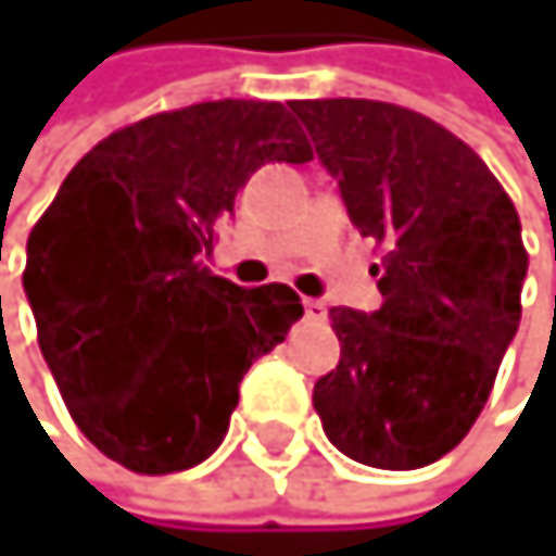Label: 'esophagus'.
<instances>
[{"label":"esophagus","mask_w":556,"mask_h":556,"mask_svg":"<svg viewBox=\"0 0 556 556\" xmlns=\"http://www.w3.org/2000/svg\"><path fill=\"white\" fill-rule=\"evenodd\" d=\"M303 309H306V319H313V324L327 319V303L324 300H303Z\"/></svg>","instance_id":"obj_1"}]
</instances>
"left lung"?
<instances>
[{"label":"left lung","mask_w":556,"mask_h":556,"mask_svg":"<svg viewBox=\"0 0 556 556\" xmlns=\"http://www.w3.org/2000/svg\"><path fill=\"white\" fill-rule=\"evenodd\" d=\"M293 116L383 256L380 309L333 306L337 370L313 407L340 454L417 470L467 437L520 327L527 253L504 186L433 119L374 99H300Z\"/></svg>","instance_id":"8db88e82"}]
</instances>
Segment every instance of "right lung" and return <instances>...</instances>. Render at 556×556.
<instances>
[{
    "mask_svg": "<svg viewBox=\"0 0 556 556\" xmlns=\"http://www.w3.org/2000/svg\"><path fill=\"white\" fill-rule=\"evenodd\" d=\"M309 160L283 102L219 99L113 132L59 186L23 287L59 393L110 460L173 473L223 443L243 374L303 303L213 276L203 256L250 173Z\"/></svg>",
    "mask_w": 556,
    "mask_h": 556,
    "instance_id": "add662e5",
    "label": "right lung"
}]
</instances>
